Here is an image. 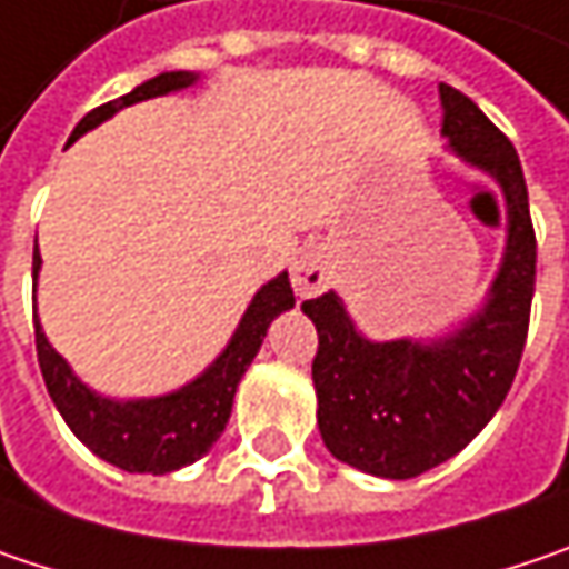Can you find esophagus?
<instances>
[{
    "instance_id": "34e87169",
    "label": "esophagus",
    "mask_w": 569,
    "mask_h": 569,
    "mask_svg": "<svg viewBox=\"0 0 569 569\" xmlns=\"http://www.w3.org/2000/svg\"><path fill=\"white\" fill-rule=\"evenodd\" d=\"M331 280V267L321 248H306L292 263V289L296 296H318Z\"/></svg>"
}]
</instances>
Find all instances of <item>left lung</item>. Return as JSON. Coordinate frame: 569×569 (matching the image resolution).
Instances as JSON below:
<instances>
[{"instance_id": "left-lung-1", "label": "left lung", "mask_w": 569, "mask_h": 569, "mask_svg": "<svg viewBox=\"0 0 569 569\" xmlns=\"http://www.w3.org/2000/svg\"><path fill=\"white\" fill-rule=\"evenodd\" d=\"M451 151L502 186L509 234L483 309L438 341H370L338 292L306 299L316 321L318 431L338 460L383 480H412L463 451L516 380L535 296V228L512 141L460 89L441 83Z\"/></svg>"}]
</instances>
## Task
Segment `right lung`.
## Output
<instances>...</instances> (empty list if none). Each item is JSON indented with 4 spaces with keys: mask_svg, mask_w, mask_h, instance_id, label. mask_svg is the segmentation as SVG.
I'll return each instance as SVG.
<instances>
[{
    "mask_svg": "<svg viewBox=\"0 0 569 569\" xmlns=\"http://www.w3.org/2000/svg\"><path fill=\"white\" fill-rule=\"evenodd\" d=\"M196 80L199 77L189 70H170L148 83L134 86L128 96H118L112 102L92 109L73 128L70 144L89 128L116 116L118 109L144 102L153 96L177 92ZM38 270H41V253L34 251V280H38ZM292 306H296V296L289 286V273H280L267 286H260L238 325V331L231 335L228 348L218 353L216 363L202 377L186 383L183 389L153 396V399L118 402V399H106V396L92 392L89 386L77 380L70 363L53 351L51 341L44 338L41 321L34 316L38 363H41V373H44V383H48L57 412L96 457L116 463L128 473H170V470H180L186 463L199 460L221 438L228 416H231L238 383L260 351L270 321Z\"/></svg>",
    "mask_w": 569,
    "mask_h": 569,
    "instance_id": "1",
    "label": "right lung"
}]
</instances>
